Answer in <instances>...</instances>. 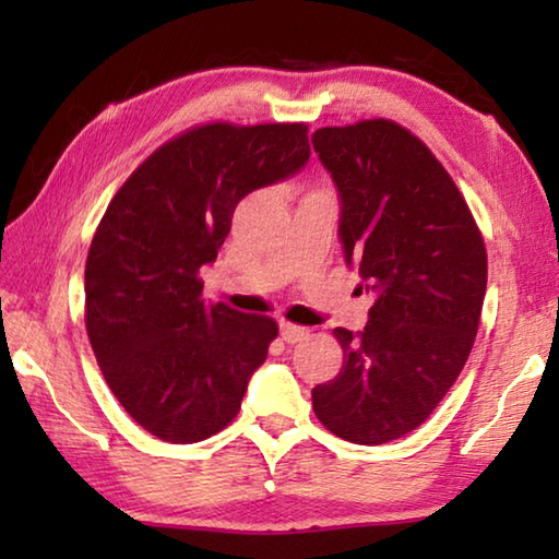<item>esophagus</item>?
Returning <instances> with one entry per match:
<instances>
[{
	"instance_id": "1",
	"label": "esophagus",
	"mask_w": 559,
	"mask_h": 559,
	"mask_svg": "<svg viewBox=\"0 0 559 559\" xmlns=\"http://www.w3.org/2000/svg\"><path fill=\"white\" fill-rule=\"evenodd\" d=\"M281 337L286 340V343H300V340H308L310 337V330L302 328V325H293V323H281Z\"/></svg>"
}]
</instances>
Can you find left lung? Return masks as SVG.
<instances>
[{
	"mask_svg": "<svg viewBox=\"0 0 559 559\" xmlns=\"http://www.w3.org/2000/svg\"><path fill=\"white\" fill-rule=\"evenodd\" d=\"M340 189V239L374 293L365 330L335 328L343 370L313 390L335 437L377 447L414 431L459 380L478 333L484 234L437 155L386 118L313 132Z\"/></svg>",
	"mask_w": 559,
	"mask_h": 559,
	"instance_id": "8db88e82",
	"label": "left lung"
}]
</instances>
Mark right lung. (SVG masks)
Wrapping results in <instances>:
<instances>
[{
	"label": "right lung",
	"mask_w": 559,
	"mask_h": 559,
	"mask_svg": "<svg viewBox=\"0 0 559 559\" xmlns=\"http://www.w3.org/2000/svg\"><path fill=\"white\" fill-rule=\"evenodd\" d=\"M306 122L179 132L112 197L86 259V333L110 392L153 437L194 443L229 427L278 335L269 316L202 296L246 194L298 173Z\"/></svg>",
	"instance_id": "right-lung-1"
}]
</instances>
